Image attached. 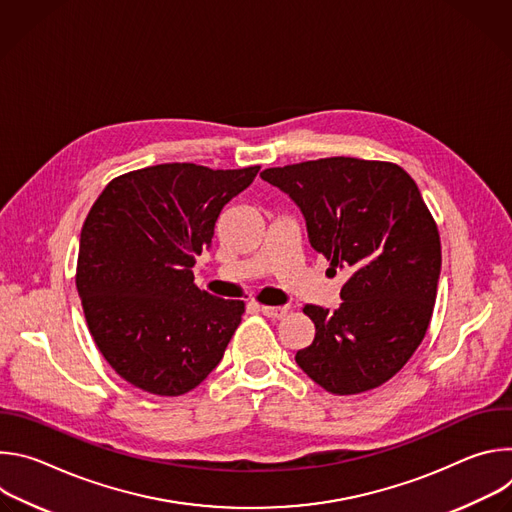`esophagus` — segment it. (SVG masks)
Instances as JSON below:
<instances>
[{
    "label": "esophagus",
    "mask_w": 512,
    "mask_h": 512,
    "mask_svg": "<svg viewBox=\"0 0 512 512\" xmlns=\"http://www.w3.org/2000/svg\"><path fill=\"white\" fill-rule=\"evenodd\" d=\"M261 312H263V316L277 320L287 314V308L285 306H261Z\"/></svg>",
    "instance_id": "esophagus-1"
}]
</instances>
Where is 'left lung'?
Instances as JSON below:
<instances>
[{
	"label": "left lung",
	"instance_id": "8db88e82",
	"mask_svg": "<svg viewBox=\"0 0 512 512\" xmlns=\"http://www.w3.org/2000/svg\"><path fill=\"white\" fill-rule=\"evenodd\" d=\"M261 178L298 204L332 273H350L336 310L304 308L316 336L296 352L298 367L334 395L381 387L421 344L442 271L440 233L417 184L397 164L342 156Z\"/></svg>",
	"mask_w": 512,
	"mask_h": 512
}]
</instances>
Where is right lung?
<instances>
[{"label":"right lung","mask_w":512,"mask_h":512,"mask_svg":"<svg viewBox=\"0 0 512 512\" xmlns=\"http://www.w3.org/2000/svg\"><path fill=\"white\" fill-rule=\"evenodd\" d=\"M257 172L150 166L111 180L89 210L77 289L95 344L133 387L178 397L223 360L245 304L198 289L192 267Z\"/></svg>","instance_id":"1"}]
</instances>
